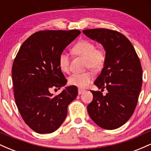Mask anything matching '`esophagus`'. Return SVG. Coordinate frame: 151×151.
I'll use <instances>...</instances> for the list:
<instances>
[{
	"label": "esophagus",
	"instance_id": "esophagus-1",
	"mask_svg": "<svg viewBox=\"0 0 151 151\" xmlns=\"http://www.w3.org/2000/svg\"><path fill=\"white\" fill-rule=\"evenodd\" d=\"M84 89H78V93H79V94H81V93H83L84 92Z\"/></svg>",
	"mask_w": 151,
	"mask_h": 151
}]
</instances>
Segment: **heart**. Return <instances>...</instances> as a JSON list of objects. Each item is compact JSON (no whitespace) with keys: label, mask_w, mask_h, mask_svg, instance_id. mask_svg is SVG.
I'll return each mask as SVG.
<instances>
[{"label":"heart","mask_w":151,"mask_h":151,"mask_svg":"<svg viewBox=\"0 0 151 151\" xmlns=\"http://www.w3.org/2000/svg\"><path fill=\"white\" fill-rule=\"evenodd\" d=\"M74 55L83 57L86 59V67L90 68L94 72H99L105 65L106 55L102 49H96V45L89 40H81L78 42L72 47ZM58 65L62 72H67L70 70V56L65 52L60 53L58 58ZM93 79L91 72L74 73L69 77L68 81L70 85L75 86L79 89H84Z\"/></svg>","instance_id":"obj_1"}]
</instances>
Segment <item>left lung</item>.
Returning a JSON list of instances; mask_svg holds the SVG:
<instances>
[{
	"label": "left lung",
	"instance_id": "8db88e82",
	"mask_svg": "<svg viewBox=\"0 0 151 151\" xmlns=\"http://www.w3.org/2000/svg\"><path fill=\"white\" fill-rule=\"evenodd\" d=\"M83 32L101 43L106 55L94 84L108 93L104 96L99 91H91L93 100L87 106L88 114L102 129H118L127 122L136 107L143 82L141 62L129 40L119 32L96 28Z\"/></svg>",
	"mask_w": 151,
	"mask_h": 151
}]
</instances>
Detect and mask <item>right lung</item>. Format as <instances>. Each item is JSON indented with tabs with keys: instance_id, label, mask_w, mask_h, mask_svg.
Returning a JSON list of instances; mask_svg holds the SVG:
<instances>
[{
	"instance_id": "add662e5",
	"label": "right lung",
	"mask_w": 151,
	"mask_h": 151,
	"mask_svg": "<svg viewBox=\"0 0 151 151\" xmlns=\"http://www.w3.org/2000/svg\"><path fill=\"white\" fill-rule=\"evenodd\" d=\"M80 33L78 30L36 32L22 43L15 57L12 67L15 104L25 124L38 133L56 131L77 97L75 86H67L57 96L50 90L67 84L58 58Z\"/></svg>"
}]
</instances>
